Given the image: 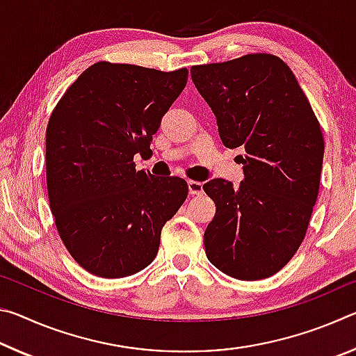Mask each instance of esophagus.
Returning a JSON list of instances; mask_svg holds the SVG:
<instances>
[{
  "label": "esophagus",
  "instance_id": "obj_1",
  "mask_svg": "<svg viewBox=\"0 0 356 356\" xmlns=\"http://www.w3.org/2000/svg\"><path fill=\"white\" fill-rule=\"evenodd\" d=\"M202 184L196 182V180H188V193L191 196H200L202 195Z\"/></svg>",
  "mask_w": 356,
  "mask_h": 356
}]
</instances>
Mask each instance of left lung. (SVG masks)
Returning a JSON list of instances; mask_svg holds the SVG:
<instances>
[{
    "instance_id": "obj_1",
    "label": "left lung",
    "mask_w": 356,
    "mask_h": 356,
    "mask_svg": "<svg viewBox=\"0 0 356 356\" xmlns=\"http://www.w3.org/2000/svg\"><path fill=\"white\" fill-rule=\"evenodd\" d=\"M191 80L216 118L222 144L240 149L243 180L204 184L216 212L204 232L220 272L256 281L275 275L303 242L317 201L323 135L281 58L254 53L193 65Z\"/></svg>"
}]
</instances>
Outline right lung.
Segmentation results:
<instances>
[{
  "instance_id": "right-lung-1",
  "label": "right lung",
  "mask_w": 356,
  "mask_h": 356,
  "mask_svg": "<svg viewBox=\"0 0 356 356\" xmlns=\"http://www.w3.org/2000/svg\"><path fill=\"white\" fill-rule=\"evenodd\" d=\"M188 70L95 63L72 83L47 127V188L70 256L100 278L146 268L161 227L188 195L180 177L136 171Z\"/></svg>"
}]
</instances>
